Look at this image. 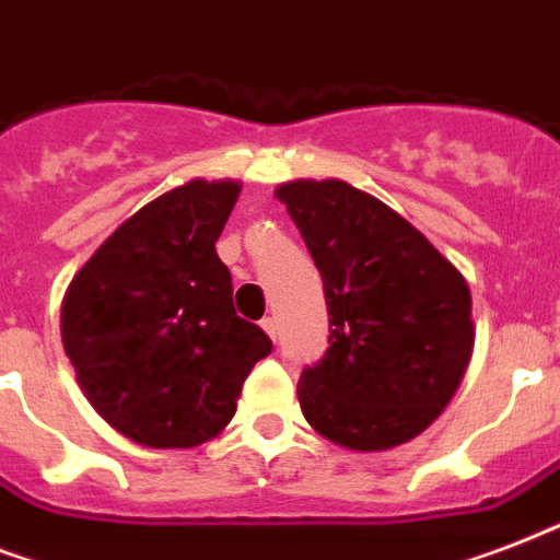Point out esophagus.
Listing matches in <instances>:
<instances>
[{
    "mask_svg": "<svg viewBox=\"0 0 560 560\" xmlns=\"http://www.w3.org/2000/svg\"><path fill=\"white\" fill-rule=\"evenodd\" d=\"M262 329H266L268 336H271L275 341H277V336H280V332H277V329H280L277 327V318H262Z\"/></svg>",
    "mask_w": 560,
    "mask_h": 560,
    "instance_id": "esophagus-1",
    "label": "esophagus"
}]
</instances>
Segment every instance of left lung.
<instances>
[{
	"label": "left lung",
	"mask_w": 560,
	"mask_h": 560,
	"mask_svg": "<svg viewBox=\"0 0 560 560\" xmlns=\"http://www.w3.org/2000/svg\"><path fill=\"white\" fill-rule=\"evenodd\" d=\"M277 198L324 280L329 348L298 400L332 444L374 453L441 415L474 353L470 289L432 242L345 180H292Z\"/></svg>",
	"instance_id": "obj_1"
}]
</instances>
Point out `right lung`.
I'll return each instance as SVG.
<instances>
[{"instance_id":"obj_1","label":"right lung","mask_w":560,"mask_h":560,"mask_svg":"<svg viewBox=\"0 0 560 560\" xmlns=\"http://www.w3.org/2000/svg\"><path fill=\"white\" fill-rule=\"evenodd\" d=\"M240 180H189L137 210L69 283L60 336L78 385L142 446L210 441L236 411L266 332L233 310L215 254Z\"/></svg>"}]
</instances>
